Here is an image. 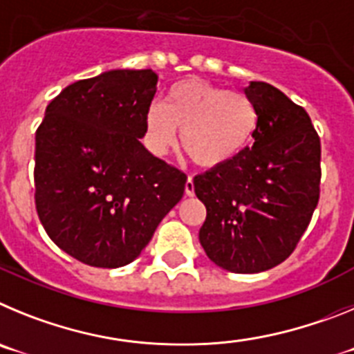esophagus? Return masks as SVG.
I'll return each mask as SVG.
<instances>
[{
	"label": "esophagus",
	"mask_w": 354,
	"mask_h": 354,
	"mask_svg": "<svg viewBox=\"0 0 354 354\" xmlns=\"http://www.w3.org/2000/svg\"><path fill=\"white\" fill-rule=\"evenodd\" d=\"M184 192H186L187 196H193V195H195V186H193V177H187L186 187H184Z\"/></svg>",
	"instance_id": "1"
}]
</instances>
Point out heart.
<instances>
[{
    "label": "heart",
    "instance_id": "b5f03b06",
    "mask_svg": "<svg viewBox=\"0 0 354 354\" xmlns=\"http://www.w3.org/2000/svg\"><path fill=\"white\" fill-rule=\"evenodd\" d=\"M257 124V106L245 93L202 80H184L167 90L162 106H149L145 142L156 154H167L183 131L180 143L192 161L216 168L248 145Z\"/></svg>",
    "mask_w": 354,
    "mask_h": 354
}]
</instances>
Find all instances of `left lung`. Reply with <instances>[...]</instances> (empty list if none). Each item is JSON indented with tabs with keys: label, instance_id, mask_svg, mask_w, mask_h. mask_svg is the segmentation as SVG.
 <instances>
[{
	"label": "left lung",
	"instance_id": "obj_1",
	"mask_svg": "<svg viewBox=\"0 0 354 354\" xmlns=\"http://www.w3.org/2000/svg\"><path fill=\"white\" fill-rule=\"evenodd\" d=\"M257 106L252 149L193 179L207 209L200 245L232 273H261L296 250L321 195V140L301 106L264 81L245 90Z\"/></svg>",
	"mask_w": 354,
	"mask_h": 354
}]
</instances>
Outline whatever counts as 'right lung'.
Instances as JSON below:
<instances>
[{"mask_svg":"<svg viewBox=\"0 0 354 354\" xmlns=\"http://www.w3.org/2000/svg\"><path fill=\"white\" fill-rule=\"evenodd\" d=\"M158 74L109 71L62 90L35 133V207L58 248L93 268L138 257L186 174L142 145Z\"/></svg>","mask_w":354,"mask_h":354,"instance_id":"1","label":"right lung"}]
</instances>
